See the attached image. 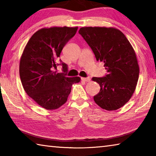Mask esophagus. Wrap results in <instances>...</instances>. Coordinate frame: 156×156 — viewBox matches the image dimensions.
Masks as SVG:
<instances>
[{
	"label": "esophagus",
	"mask_w": 156,
	"mask_h": 156,
	"mask_svg": "<svg viewBox=\"0 0 156 156\" xmlns=\"http://www.w3.org/2000/svg\"><path fill=\"white\" fill-rule=\"evenodd\" d=\"M81 80L83 81H86V82H89V81H90L91 79H90V77H86V78L82 77Z\"/></svg>",
	"instance_id": "1"
}]
</instances>
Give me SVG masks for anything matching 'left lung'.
Wrapping results in <instances>:
<instances>
[{"label":"left lung","instance_id":"1","mask_svg":"<svg viewBox=\"0 0 156 156\" xmlns=\"http://www.w3.org/2000/svg\"><path fill=\"white\" fill-rule=\"evenodd\" d=\"M79 33L96 60L105 63L107 71L103 77L92 78L101 87L94 100L103 109H118L130 99L139 79V67L133 48L123 32L114 28L83 27Z\"/></svg>","mask_w":156,"mask_h":156}]
</instances>
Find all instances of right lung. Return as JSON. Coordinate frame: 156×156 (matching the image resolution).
Listing matches in <instances>:
<instances>
[{
    "mask_svg": "<svg viewBox=\"0 0 156 156\" xmlns=\"http://www.w3.org/2000/svg\"><path fill=\"white\" fill-rule=\"evenodd\" d=\"M78 27L42 28L32 35L24 48L20 62V75L26 94L41 107L48 110L58 108L67 101L73 83L79 77H68L53 69L67 64L59 60L60 53L75 36ZM58 60L61 63L58 64Z\"/></svg>",
    "mask_w": 156,
    "mask_h": 156,
    "instance_id": "add662e5",
    "label": "right lung"
}]
</instances>
